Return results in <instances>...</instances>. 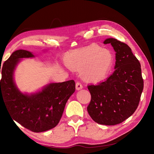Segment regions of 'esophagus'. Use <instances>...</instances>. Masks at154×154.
Wrapping results in <instances>:
<instances>
[{
  "instance_id": "esophagus-1",
  "label": "esophagus",
  "mask_w": 154,
  "mask_h": 154,
  "mask_svg": "<svg viewBox=\"0 0 154 154\" xmlns=\"http://www.w3.org/2000/svg\"><path fill=\"white\" fill-rule=\"evenodd\" d=\"M83 88V85L82 83L80 82H77V83H76V88L77 90H80V89H82V88Z\"/></svg>"
}]
</instances>
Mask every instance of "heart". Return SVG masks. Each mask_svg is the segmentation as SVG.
<instances>
[{"label":"heart","mask_w":154,"mask_h":154,"mask_svg":"<svg viewBox=\"0 0 154 154\" xmlns=\"http://www.w3.org/2000/svg\"><path fill=\"white\" fill-rule=\"evenodd\" d=\"M65 62L70 68L83 70L87 80L97 82L106 78L112 71L114 56L110 50L94 44L69 54Z\"/></svg>","instance_id":"obj_1"}]
</instances>
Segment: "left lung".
<instances>
[{
    "mask_svg": "<svg viewBox=\"0 0 154 154\" xmlns=\"http://www.w3.org/2000/svg\"><path fill=\"white\" fill-rule=\"evenodd\" d=\"M116 53L115 71L106 80L88 85L91 95L87 111L97 123L115 125L123 122L137 109L143 90L141 64L129 46L108 38Z\"/></svg>",
    "mask_w": 154,
    "mask_h": 154,
    "instance_id": "obj_1",
    "label": "left lung"
}]
</instances>
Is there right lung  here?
Masks as SVG:
<instances>
[{
    "instance_id": "obj_1",
    "label": "right lung",
    "mask_w": 154,
    "mask_h": 154,
    "mask_svg": "<svg viewBox=\"0 0 154 154\" xmlns=\"http://www.w3.org/2000/svg\"><path fill=\"white\" fill-rule=\"evenodd\" d=\"M33 57L29 51L19 49L14 51L4 63L0 102L4 101L13 120L32 132H42L58 124L67 100L75 91V82L69 80L50 83L36 94H22L14 83V69L20 58Z\"/></svg>"
}]
</instances>
